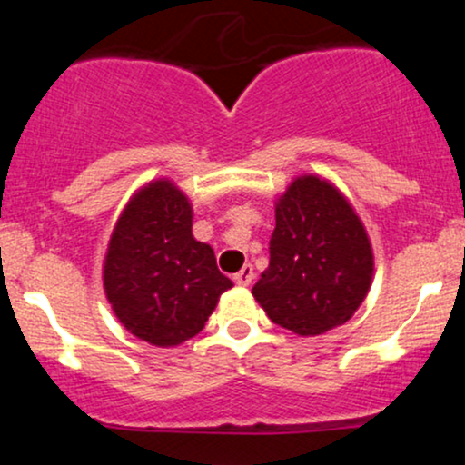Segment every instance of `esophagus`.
I'll return each mask as SVG.
<instances>
[{
    "mask_svg": "<svg viewBox=\"0 0 465 465\" xmlns=\"http://www.w3.org/2000/svg\"><path fill=\"white\" fill-rule=\"evenodd\" d=\"M233 282H236L238 286H249L251 282H253V266L244 264L242 269H240L238 273L233 275Z\"/></svg>",
    "mask_w": 465,
    "mask_h": 465,
    "instance_id": "esophagus-1",
    "label": "esophagus"
}]
</instances>
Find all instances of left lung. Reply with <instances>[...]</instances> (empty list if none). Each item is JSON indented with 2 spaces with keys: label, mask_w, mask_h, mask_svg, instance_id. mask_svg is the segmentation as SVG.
<instances>
[{
  "label": "left lung",
  "mask_w": 465,
  "mask_h": 465,
  "mask_svg": "<svg viewBox=\"0 0 465 465\" xmlns=\"http://www.w3.org/2000/svg\"><path fill=\"white\" fill-rule=\"evenodd\" d=\"M269 269L253 297L269 319L302 336L343 325L367 297L371 244L361 218L328 181L300 177L275 205Z\"/></svg>",
  "instance_id": "8db88e82"
}]
</instances>
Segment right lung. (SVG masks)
Segmentation results:
<instances>
[{"instance_id":"add662e5","label":"right lung","mask_w":465,"mask_h":465,"mask_svg":"<svg viewBox=\"0 0 465 465\" xmlns=\"http://www.w3.org/2000/svg\"><path fill=\"white\" fill-rule=\"evenodd\" d=\"M104 291L120 323L157 348L205 328L232 280L192 236V205L170 181L142 188L122 212L104 260Z\"/></svg>"}]
</instances>
